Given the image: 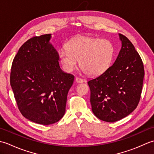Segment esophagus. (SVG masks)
<instances>
[{"label":"esophagus","mask_w":154,"mask_h":154,"mask_svg":"<svg viewBox=\"0 0 154 154\" xmlns=\"http://www.w3.org/2000/svg\"><path fill=\"white\" fill-rule=\"evenodd\" d=\"M75 81H76L77 83H83L84 82V80L83 79H81V78H79V77H76L75 78Z\"/></svg>","instance_id":"1"}]
</instances>
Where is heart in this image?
Masks as SVG:
<instances>
[{
    "instance_id": "1",
    "label": "heart",
    "mask_w": 154,
    "mask_h": 154,
    "mask_svg": "<svg viewBox=\"0 0 154 154\" xmlns=\"http://www.w3.org/2000/svg\"><path fill=\"white\" fill-rule=\"evenodd\" d=\"M67 48H63L58 54L59 60L63 69L71 72L80 66L87 74L97 76L105 71L112 62L114 46L107 39L79 35L69 40Z\"/></svg>"
}]
</instances>
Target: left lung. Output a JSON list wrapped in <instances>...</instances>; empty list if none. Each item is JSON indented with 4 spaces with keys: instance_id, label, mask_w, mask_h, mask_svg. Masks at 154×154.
<instances>
[{
    "instance_id": "obj_1",
    "label": "left lung",
    "mask_w": 154,
    "mask_h": 154,
    "mask_svg": "<svg viewBox=\"0 0 154 154\" xmlns=\"http://www.w3.org/2000/svg\"><path fill=\"white\" fill-rule=\"evenodd\" d=\"M119 35L122 47L114 63L88 81L93 112L108 122L122 119L136 109L144 77L142 59L134 46L126 36Z\"/></svg>"
}]
</instances>
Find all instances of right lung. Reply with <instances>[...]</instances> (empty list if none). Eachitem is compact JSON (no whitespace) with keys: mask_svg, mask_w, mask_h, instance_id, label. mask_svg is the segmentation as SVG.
Instances as JSON below:
<instances>
[{"mask_svg":"<svg viewBox=\"0 0 154 154\" xmlns=\"http://www.w3.org/2000/svg\"><path fill=\"white\" fill-rule=\"evenodd\" d=\"M51 34L30 38L19 49L12 62L11 85L19 110L26 119L49 125L65 112L67 97L74 76L59 64Z\"/></svg>","mask_w":154,"mask_h":154,"instance_id":"add662e5","label":"right lung"}]
</instances>
